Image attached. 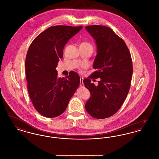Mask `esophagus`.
Listing matches in <instances>:
<instances>
[{
    "instance_id": "obj_1",
    "label": "esophagus",
    "mask_w": 159,
    "mask_h": 159,
    "mask_svg": "<svg viewBox=\"0 0 159 159\" xmlns=\"http://www.w3.org/2000/svg\"><path fill=\"white\" fill-rule=\"evenodd\" d=\"M83 78L82 77H80V86H81V87H82L84 86V84H83Z\"/></svg>"
}]
</instances>
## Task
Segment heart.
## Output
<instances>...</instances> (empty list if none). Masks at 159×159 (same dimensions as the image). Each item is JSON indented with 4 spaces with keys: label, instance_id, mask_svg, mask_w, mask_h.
I'll return each mask as SVG.
<instances>
[{
    "label": "heart",
    "instance_id": "1",
    "mask_svg": "<svg viewBox=\"0 0 159 159\" xmlns=\"http://www.w3.org/2000/svg\"><path fill=\"white\" fill-rule=\"evenodd\" d=\"M83 44H86V45H90V44H89V43H83Z\"/></svg>",
    "mask_w": 159,
    "mask_h": 159
}]
</instances>
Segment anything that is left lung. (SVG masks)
<instances>
[{
	"label": "left lung",
	"mask_w": 159,
	"mask_h": 159,
	"mask_svg": "<svg viewBox=\"0 0 159 159\" xmlns=\"http://www.w3.org/2000/svg\"><path fill=\"white\" fill-rule=\"evenodd\" d=\"M85 29L95 40L97 51L93 64L96 71L83 80L91 92L85 108L93 117L105 119L120 109L128 95L133 73L131 55L123 40L110 28L93 25ZM97 78L100 80L96 86L90 79Z\"/></svg>",
	"instance_id": "1"
}]
</instances>
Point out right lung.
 Here are the masks:
<instances>
[{
  "mask_svg": "<svg viewBox=\"0 0 159 159\" xmlns=\"http://www.w3.org/2000/svg\"><path fill=\"white\" fill-rule=\"evenodd\" d=\"M82 26H52L39 34L31 43L25 58L27 89L31 102L42 116L53 118L67 108L80 84V77L73 71L58 77L57 67L69 39Z\"/></svg>",
  "mask_w": 159,
  "mask_h": 159,
  "instance_id": "1",
  "label": "right lung"
}]
</instances>
